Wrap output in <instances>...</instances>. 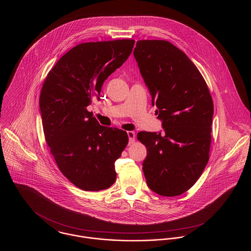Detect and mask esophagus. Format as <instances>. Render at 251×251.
<instances>
[{
	"instance_id": "esophagus-1",
	"label": "esophagus",
	"mask_w": 251,
	"mask_h": 251,
	"mask_svg": "<svg viewBox=\"0 0 251 251\" xmlns=\"http://www.w3.org/2000/svg\"><path fill=\"white\" fill-rule=\"evenodd\" d=\"M128 137H129V144H132L135 141V133L133 131H127Z\"/></svg>"
}]
</instances>
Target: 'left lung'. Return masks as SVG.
<instances>
[{"label": "left lung", "mask_w": 251, "mask_h": 251, "mask_svg": "<svg viewBox=\"0 0 251 251\" xmlns=\"http://www.w3.org/2000/svg\"><path fill=\"white\" fill-rule=\"evenodd\" d=\"M133 55L165 131L137 133L148 151L147 184L160 196H179L196 183L209 161L213 99L198 68L167 40H138Z\"/></svg>", "instance_id": "left-lung-1"}]
</instances>
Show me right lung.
<instances>
[{"label": "right lung", "instance_id": "obj_1", "mask_svg": "<svg viewBox=\"0 0 251 251\" xmlns=\"http://www.w3.org/2000/svg\"><path fill=\"white\" fill-rule=\"evenodd\" d=\"M133 39L85 42L60 58L42 85L39 106L46 142L63 175L84 191L109 188L125 131L100 125L86 107L108 77L128 59Z\"/></svg>", "mask_w": 251, "mask_h": 251}]
</instances>
